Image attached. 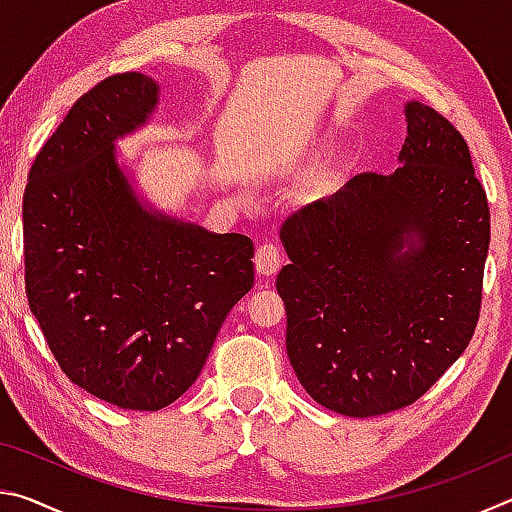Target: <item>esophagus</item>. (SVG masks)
Here are the masks:
<instances>
[{"label": "esophagus", "mask_w": 512, "mask_h": 512, "mask_svg": "<svg viewBox=\"0 0 512 512\" xmlns=\"http://www.w3.org/2000/svg\"><path fill=\"white\" fill-rule=\"evenodd\" d=\"M255 266H257L259 275H273V273L280 271V266H282L280 248L271 244V241L259 246L257 253H255Z\"/></svg>", "instance_id": "obj_1"}]
</instances>
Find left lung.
<instances>
[{
    "mask_svg": "<svg viewBox=\"0 0 512 512\" xmlns=\"http://www.w3.org/2000/svg\"><path fill=\"white\" fill-rule=\"evenodd\" d=\"M404 112L402 167L359 173L280 230L289 361L318 404L350 418L413 404L479 323L485 189L452 121L418 101Z\"/></svg>",
    "mask_w": 512,
    "mask_h": 512,
    "instance_id": "8db88e82",
    "label": "left lung"
}]
</instances>
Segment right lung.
<instances>
[{
	"mask_svg": "<svg viewBox=\"0 0 512 512\" xmlns=\"http://www.w3.org/2000/svg\"><path fill=\"white\" fill-rule=\"evenodd\" d=\"M126 72L74 103L24 189V282L60 370L119 409L176 402L205 366L230 309L253 287V241L146 210L115 140L158 103Z\"/></svg>",
	"mask_w": 512,
	"mask_h": 512,
	"instance_id": "1",
	"label": "right lung"
}]
</instances>
